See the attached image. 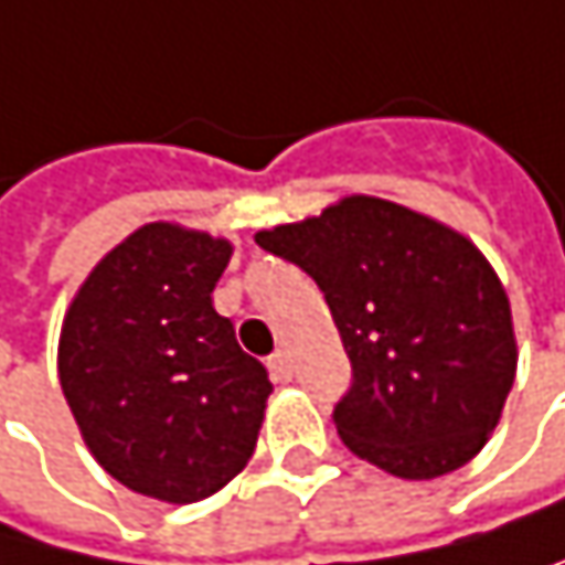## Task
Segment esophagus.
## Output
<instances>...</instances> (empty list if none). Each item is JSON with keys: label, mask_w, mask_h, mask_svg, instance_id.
I'll list each match as a JSON object with an SVG mask.
<instances>
[{"label": "esophagus", "mask_w": 565, "mask_h": 565, "mask_svg": "<svg viewBox=\"0 0 565 565\" xmlns=\"http://www.w3.org/2000/svg\"><path fill=\"white\" fill-rule=\"evenodd\" d=\"M267 365H270V372H274V379H291V372H295V365H291V354L285 351V348H277L274 354H270V361H267Z\"/></svg>", "instance_id": "1"}]
</instances>
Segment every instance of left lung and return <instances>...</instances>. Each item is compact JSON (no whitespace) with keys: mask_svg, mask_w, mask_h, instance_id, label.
I'll list each match as a JSON object with an SVG mask.
<instances>
[{"mask_svg":"<svg viewBox=\"0 0 565 565\" xmlns=\"http://www.w3.org/2000/svg\"><path fill=\"white\" fill-rule=\"evenodd\" d=\"M254 241L315 277L351 388L334 405L344 446L398 479H438L482 452L515 379L499 274L459 231L351 193Z\"/></svg>","mask_w":565,"mask_h":565,"instance_id":"left-lung-1","label":"left lung"}]
</instances>
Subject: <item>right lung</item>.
Listing matches in <instances>:
<instances>
[{
	"instance_id": "1",
	"label": "right lung",
	"mask_w": 565,
	"mask_h": 565,
	"mask_svg": "<svg viewBox=\"0 0 565 565\" xmlns=\"http://www.w3.org/2000/svg\"><path fill=\"white\" fill-rule=\"evenodd\" d=\"M234 247L143 224L79 285L60 331V385L93 459L127 489L186 505L254 456L274 385L214 311Z\"/></svg>"
}]
</instances>
